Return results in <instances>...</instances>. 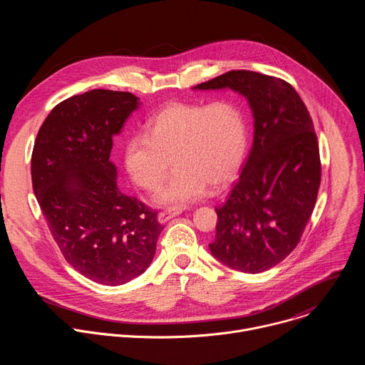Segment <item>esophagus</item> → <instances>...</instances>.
I'll return each instance as SVG.
<instances>
[{"instance_id": "esophagus-1", "label": "esophagus", "mask_w": 365, "mask_h": 365, "mask_svg": "<svg viewBox=\"0 0 365 365\" xmlns=\"http://www.w3.org/2000/svg\"><path fill=\"white\" fill-rule=\"evenodd\" d=\"M182 214V211H179V210H169V211H162V212H159V215H158V221L160 222V224H166L168 221H170L172 218H175V217H178V215H180Z\"/></svg>"}]
</instances>
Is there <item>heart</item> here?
<instances>
[{"mask_svg":"<svg viewBox=\"0 0 365 365\" xmlns=\"http://www.w3.org/2000/svg\"><path fill=\"white\" fill-rule=\"evenodd\" d=\"M247 145V118L237 102H172L148 118L145 133L125 140L124 165L140 187L154 190L173 162L176 169L154 200L179 210L200 199L210 185L220 189L230 183Z\"/></svg>","mask_w":365,"mask_h":365,"instance_id":"obj_1","label":"heart"}]
</instances>
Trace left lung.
Listing matches in <instances>:
<instances>
[{
  "label": "left lung",
  "mask_w": 365,
  "mask_h": 365,
  "mask_svg": "<svg viewBox=\"0 0 365 365\" xmlns=\"http://www.w3.org/2000/svg\"><path fill=\"white\" fill-rule=\"evenodd\" d=\"M232 89L247 98L254 140L227 202L215 207L212 255L242 273L266 272L296 248L321 185L314 123L294 88L252 71H230L193 89Z\"/></svg>",
  "instance_id": "8db88e82"
}]
</instances>
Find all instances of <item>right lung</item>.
Returning <instances> with one entry per match:
<instances>
[{
	"instance_id": "obj_1",
	"label": "right lung",
	"mask_w": 365,
	"mask_h": 365,
	"mask_svg": "<svg viewBox=\"0 0 365 365\" xmlns=\"http://www.w3.org/2000/svg\"><path fill=\"white\" fill-rule=\"evenodd\" d=\"M138 108L130 92L92 89L50 111L31 154V182L51 237L86 279L120 286L151 264L158 212L124 195L110 160L113 137Z\"/></svg>"
}]
</instances>
